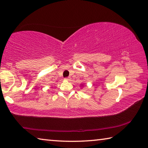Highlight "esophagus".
Masks as SVG:
<instances>
[{
	"label": "esophagus",
	"instance_id": "34e87169",
	"mask_svg": "<svg viewBox=\"0 0 148 148\" xmlns=\"http://www.w3.org/2000/svg\"><path fill=\"white\" fill-rule=\"evenodd\" d=\"M65 79L66 80V81H70V80H71V77H66V78H65Z\"/></svg>",
	"mask_w": 148,
	"mask_h": 148
}]
</instances>
